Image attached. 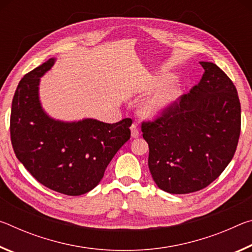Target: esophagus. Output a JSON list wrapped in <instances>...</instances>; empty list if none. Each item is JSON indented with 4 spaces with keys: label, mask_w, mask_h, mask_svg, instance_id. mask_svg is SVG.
I'll use <instances>...</instances> for the list:
<instances>
[{
    "label": "esophagus",
    "mask_w": 252,
    "mask_h": 252,
    "mask_svg": "<svg viewBox=\"0 0 252 252\" xmlns=\"http://www.w3.org/2000/svg\"><path fill=\"white\" fill-rule=\"evenodd\" d=\"M139 135H140V132H139L138 126H136L135 123H133V125L131 126V136L132 138H138Z\"/></svg>",
    "instance_id": "esophagus-1"
}]
</instances>
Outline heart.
Listing matches in <instances>:
<instances>
[{
  "label": "heart",
  "instance_id": "heart-1",
  "mask_svg": "<svg viewBox=\"0 0 252 252\" xmlns=\"http://www.w3.org/2000/svg\"><path fill=\"white\" fill-rule=\"evenodd\" d=\"M171 80H172L171 75H165L164 78L160 81V83L169 82V81ZM180 94H181L180 88L177 87V85H174V87H171L170 89H168V90L162 92L161 94L153 97L152 100L148 101L143 106L144 112H146V114H148V116H151V117L157 116V114L161 113L162 111L167 110L169 106H171L173 103H176Z\"/></svg>",
  "mask_w": 252,
  "mask_h": 252
}]
</instances>
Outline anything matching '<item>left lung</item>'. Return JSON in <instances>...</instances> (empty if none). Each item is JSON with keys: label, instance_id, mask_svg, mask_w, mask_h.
I'll use <instances>...</instances> for the list:
<instances>
[{"label": "left lung", "instance_id": "8db88e82", "mask_svg": "<svg viewBox=\"0 0 252 252\" xmlns=\"http://www.w3.org/2000/svg\"><path fill=\"white\" fill-rule=\"evenodd\" d=\"M188 94L142 122L149 170L161 190L195 192L215 181L232 160L241 129V106L229 76L211 62Z\"/></svg>", "mask_w": 252, "mask_h": 252}]
</instances>
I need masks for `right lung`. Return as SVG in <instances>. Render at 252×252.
<instances>
[{"label": "right lung", "mask_w": 252, "mask_h": 252, "mask_svg": "<svg viewBox=\"0 0 252 252\" xmlns=\"http://www.w3.org/2000/svg\"><path fill=\"white\" fill-rule=\"evenodd\" d=\"M52 58L23 76L12 101L10 132L14 153L42 185L66 195L95 188L114 155L130 139L131 119L63 122L50 118L39 97L40 78Z\"/></svg>", "instance_id": "1"}]
</instances>
